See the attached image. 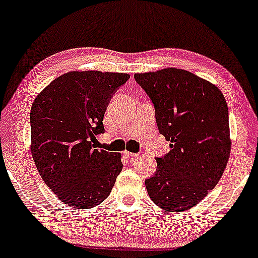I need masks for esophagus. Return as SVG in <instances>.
Masks as SVG:
<instances>
[{"mask_svg":"<svg viewBox=\"0 0 258 258\" xmlns=\"http://www.w3.org/2000/svg\"><path fill=\"white\" fill-rule=\"evenodd\" d=\"M124 154H125L127 157H138V156H139V154H137V153H131V151H125Z\"/></svg>","mask_w":258,"mask_h":258,"instance_id":"obj_1","label":"esophagus"}]
</instances>
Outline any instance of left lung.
Returning <instances> with one entry per match:
<instances>
[{"label":"left lung","instance_id":"left-lung-1","mask_svg":"<svg viewBox=\"0 0 258 258\" xmlns=\"http://www.w3.org/2000/svg\"><path fill=\"white\" fill-rule=\"evenodd\" d=\"M150 97L159 133L171 150L156 157L147 191L163 210L182 212L217 185L231 153L226 100L218 87L189 71L163 69L136 73Z\"/></svg>","mask_w":258,"mask_h":258}]
</instances>
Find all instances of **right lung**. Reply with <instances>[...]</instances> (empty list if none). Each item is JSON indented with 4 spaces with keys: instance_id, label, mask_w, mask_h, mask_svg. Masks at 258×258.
I'll return each mask as SVG.
<instances>
[{
    "instance_id": "add662e5",
    "label": "right lung",
    "mask_w": 258,
    "mask_h": 258,
    "mask_svg": "<svg viewBox=\"0 0 258 258\" xmlns=\"http://www.w3.org/2000/svg\"><path fill=\"white\" fill-rule=\"evenodd\" d=\"M127 73L72 71L52 80L32 104L31 153L41 178L75 209L103 202L122 170L121 155L96 149L103 117Z\"/></svg>"
}]
</instances>
